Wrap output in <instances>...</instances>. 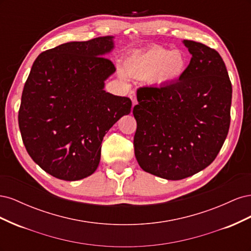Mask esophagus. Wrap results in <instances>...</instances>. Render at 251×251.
I'll return each instance as SVG.
<instances>
[{"label":"esophagus","instance_id":"obj_1","mask_svg":"<svg viewBox=\"0 0 251 251\" xmlns=\"http://www.w3.org/2000/svg\"><path fill=\"white\" fill-rule=\"evenodd\" d=\"M128 97L131 98V100L133 102V107L137 103V98H136V91L135 90H131L130 93H128Z\"/></svg>","mask_w":251,"mask_h":251}]
</instances>
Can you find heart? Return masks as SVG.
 Segmentation results:
<instances>
[{
  "label": "heart",
  "mask_w": 251,
  "mask_h": 251,
  "mask_svg": "<svg viewBox=\"0 0 251 251\" xmlns=\"http://www.w3.org/2000/svg\"><path fill=\"white\" fill-rule=\"evenodd\" d=\"M127 75L137 78H151L156 83H171L179 80L187 67V59L180 50L170 51L162 47H151L135 52L125 60ZM126 76L124 70H119Z\"/></svg>",
  "instance_id": "obj_1"
}]
</instances>
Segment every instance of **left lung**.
I'll use <instances>...</instances> for the list:
<instances>
[{
    "instance_id": "1",
    "label": "left lung",
    "mask_w": 251,
    "mask_h": 251,
    "mask_svg": "<svg viewBox=\"0 0 251 251\" xmlns=\"http://www.w3.org/2000/svg\"><path fill=\"white\" fill-rule=\"evenodd\" d=\"M183 43L192 58L182 77L138 88L133 109L136 159L143 171L168 180L207 168L230 126L232 88L221 55L204 44Z\"/></svg>"
}]
</instances>
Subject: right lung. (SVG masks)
<instances>
[{
  "label": "right lung",
  "mask_w": 251,
  "mask_h": 251,
  "mask_svg": "<svg viewBox=\"0 0 251 251\" xmlns=\"http://www.w3.org/2000/svg\"><path fill=\"white\" fill-rule=\"evenodd\" d=\"M112 36L71 42L42 52L25 82L19 110L23 142L42 170L60 180L92 175L104 135L131 112L128 97L103 90L115 66L103 55Z\"/></svg>",
  "instance_id": "add662e5"
}]
</instances>
